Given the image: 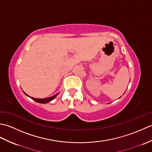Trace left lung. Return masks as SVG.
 Returning a JSON list of instances; mask_svg holds the SVG:
<instances>
[{
  "mask_svg": "<svg viewBox=\"0 0 152 152\" xmlns=\"http://www.w3.org/2000/svg\"><path fill=\"white\" fill-rule=\"evenodd\" d=\"M119 98H120V97H119Z\"/></svg>",
  "mask_w": 152,
  "mask_h": 152,
  "instance_id": "8db88e82",
  "label": "left lung"
}]
</instances>
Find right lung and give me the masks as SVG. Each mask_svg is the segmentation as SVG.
<instances>
[{
  "instance_id": "obj_1",
  "label": "right lung",
  "mask_w": 152,
  "mask_h": 152,
  "mask_svg": "<svg viewBox=\"0 0 152 152\" xmlns=\"http://www.w3.org/2000/svg\"><path fill=\"white\" fill-rule=\"evenodd\" d=\"M24 93H25V94L27 96H29V97H30L31 99H33V101H36V102H38V103H42V104H45V103H48V102H49L51 101H52V100H53L55 98H56V96L58 95V93H57V94L55 95H53V96H50V97H48V98H45V99H36V98H33V97H31V96H28V95H27L26 93H25V92H24Z\"/></svg>"
}]
</instances>
